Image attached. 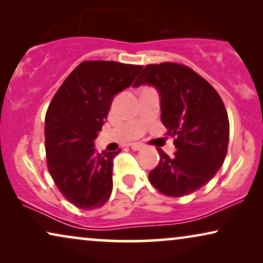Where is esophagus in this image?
<instances>
[{
  "label": "esophagus",
  "mask_w": 263,
  "mask_h": 263,
  "mask_svg": "<svg viewBox=\"0 0 263 263\" xmlns=\"http://www.w3.org/2000/svg\"><path fill=\"white\" fill-rule=\"evenodd\" d=\"M130 147L134 151H139V149H141L142 147H143V143H141V142H133L132 145H130Z\"/></svg>",
  "instance_id": "obj_1"
}]
</instances>
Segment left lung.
<instances>
[{
    "mask_svg": "<svg viewBox=\"0 0 263 263\" xmlns=\"http://www.w3.org/2000/svg\"><path fill=\"white\" fill-rule=\"evenodd\" d=\"M153 85L160 95L161 122L177 151L161 148L149 172L152 185L166 196L196 192L214 177L228 153L230 123L220 96L210 82L184 64H147L134 87Z\"/></svg>",
    "mask_w": 263,
    "mask_h": 263,
    "instance_id": "8db88e82",
    "label": "left lung"
}]
</instances>
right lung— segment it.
Wrapping results in <instances>:
<instances>
[{
	"mask_svg": "<svg viewBox=\"0 0 263 263\" xmlns=\"http://www.w3.org/2000/svg\"><path fill=\"white\" fill-rule=\"evenodd\" d=\"M142 66L114 61L81 62L55 93L45 115L46 165L60 193L81 210H95L112 192L114 158L98 153L102 130L116 93L129 87Z\"/></svg>",
	"mask_w": 263,
	"mask_h": 263,
	"instance_id": "right-lung-1",
	"label": "right lung"
}]
</instances>
